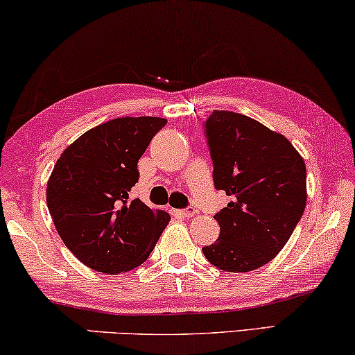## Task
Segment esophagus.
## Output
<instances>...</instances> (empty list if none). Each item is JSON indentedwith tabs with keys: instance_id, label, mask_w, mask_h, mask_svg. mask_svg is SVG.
I'll use <instances>...</instances> for the list:
<instances>
[{
	"instance_id": "34e87169",
	"label": "esophagus",
	"mask_w": 355,
	"mask_h": 355,
	"mask_svg": "<svg viewBox=\"0 0 355 355\" xmlns=\"http://www.w3.org/2000/svg\"><path fill=\"white\" fill-rule=\"evenodd\" d=\"M173 213L174 215H178V216H184V218H191V216H193L196 215V208H186V210H173Z\"/></svg>"
}]
</instances>
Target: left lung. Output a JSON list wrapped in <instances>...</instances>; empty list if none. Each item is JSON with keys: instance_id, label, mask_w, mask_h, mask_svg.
<instances>
[{"instance_id": "8db88e82", "label": "left lung", "mask_w": 355, "mask_h": 355, "mask_svg": "<svg viewBox=\"0 0 355 355\" xmlns=\"http://www.w3.org/2000/svg\"><path fill=\"white\" fill-rule=\"evenodd\" d=\"M205 134L215 187L232 200L215 215L220 237L202 252L230 273L257 270L278 255L302 218L304 158L283 134L232 111H213Z\"/></svg>"}]
</instances>
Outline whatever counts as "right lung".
I'll use <instances>...</instances> for the list:
<instances>
[{"label":"right lung","instance_id":"right-lung-1","mask_svg":"<svg viewBox=\"0 0 355 355\" xmlns=\"http://www.w3.org/2000/svg\"><path fill=\"white\" fill-rule=\"evenodd\" d=\"M166 119L116 118L74 140L53 168L46 203L67 249L100 273H124L148 259L169 223L163 210L128 202L137 162Z\"/></svg>","mask_w":355,"mask_h":355}]
</instances>
